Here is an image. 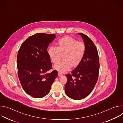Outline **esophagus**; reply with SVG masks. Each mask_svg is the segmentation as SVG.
<instances>
[{
	"mask_svg": "<svg viewBox=\"0 0 123 123\" xmlns=\"http://www.w3.org/2000/svg\"><path fill=\"white\" fill-rule=\"evenodd\" d=\"M58 76L60 77V76H62L63 75V74H62V73H60V72H58Z\"/></svg>",
	"mask_w": 123,
	"mask_h": 123,
	"instance_id": "esophagus-1",
	"label": "esophagus"
}]
</instances>
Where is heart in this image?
Returning a JSON list of instances; mask_svg holds the SVG:
<instances>
[{
  "instance_id": "heart-1",
  "label": "heart",
  "mask_w": 123,
  "mask_h": 123,
  "mask_svg": "<svg viewBox=\"0 0 123 123\" xmlns=\"http://www.w3.org/2000/svg\"><path fill=\"white\" fill-rule=\"evenodd\" d=\"M56 48L51 46L48 54L51 62L57 63L63 55V61L58 62L54 68L60 73H64L71 69L72 66L76 67L82 61L86 52V46L83 42L78 41L71 37H65L60 39Z\"/></svg>"
}]
</instances>
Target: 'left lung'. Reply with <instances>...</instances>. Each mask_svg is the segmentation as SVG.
I'll return each instance as SVG.
<instances>
[{"label":"left lung","mask_w":123,"mask_h":123,"mask_svg":"<svg viewBox=\"0 0 123 123\" xmlns=\"http://www.w3.org/2000/svg\"><path fill=\"white\" fill-rule=\"evenodd\" d=\"M81 36L86 46L85 56L77 67L66 74L65 86L66 95L74 100H81L88 96L94 87L98 78L99 59L98 51L93 41L86 34Z\"/></svg>","instance_id":"obj_1"}]
</instances>
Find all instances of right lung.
I'll return each mask as SVG.
<instances>
[{
    "instance_id": "obj_1",
    "label": "right lung",
    "mask_w": 123,
    "mask_h": 123,
    "mask_svg": "<svg viewBox=\"0 0 123 123\" xmlns=\"http://www.w3.org/2000/svg\"><path fill=\"white\" fill-rule=\"evenodd\" d=\"M55 34L37 33L21 45L17 56V73L24 91L34 98H42L50 92L58 72L52 68L47 50L55 38Z\"/></svg>"
}]
</instances>
